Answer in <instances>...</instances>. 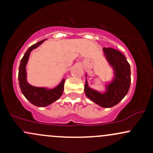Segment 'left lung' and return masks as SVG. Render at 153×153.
Here are the masks:
<instances>
[{
  "label": "left lung",
  "instance_id": "obj_1",
  "mask_svg": "<svg viewBox=\"0 0 153 153\" xmlns=\"http://www.w3.org/2000/svg\"><path fill=\"white\" fill-rule=\"evenodd\" d=\"M105 56L114 70L115 78L107 85V91L100 93L85 85V93L88 98L103 108L115 106L126 96L131 85V68L123 54L115 49L103 47Z\"/></svg>",
  "mask_w": 153,
  "mask_h": 153
}]
</instances>
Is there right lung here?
I'll return each instance as SVG.
<instances>
[{"instance_id": "1", "label": "right lung", "mask_w": 153, "mask_h": 153, "mask_svg": "<svg viewBox=\"0 0 153 153\" xmlns=\"http://www.w3.org/2000/svg\"><path fill=\"white\" fill-rule=\"evenodd\" d=\"M44 40L45 39L30 46L28 50L26 51L20 61L19 74H18L19 87H20L22 94L32 104L36 106H40V107L48 106L60 98V97L63 94L64 82H65V79H63L56 88L51 90L46 89L44 88H36L27 83V79H26L25 67L28 60V57L30 56V53L33 49L36 48L40 44L43 43Z\"/></svg>"}]
</instances>
